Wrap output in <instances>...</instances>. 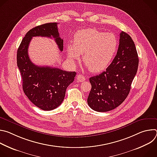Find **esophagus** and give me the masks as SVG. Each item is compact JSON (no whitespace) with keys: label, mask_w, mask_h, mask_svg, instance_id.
I'll return each mask as SVG.
<instances>
[{"label":"esophagus","mask_w":157,"mask_h":157,"mask_svg":"<svg viewBox=\"0 0 157 157\" xmlns=\"http://www.w3.org/2000/svg\"><path fill=\"white\" fill-rule=\"evenodd\" d=\"M77 79H78V81H79V82H83V81H85L86 78H85V77H84L83 75H78V76H77Z\"/></svg>","instance_id":"34e87169"}]
</instances>
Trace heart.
<instances>
[{
	"mask_svg": "<svg viewBox=\"0 0 157 157\" xmlns=\"http://www.w3.org/2000/svg\"><path fill=\"white\" fill-rule=\"evenodd\" d=\"M73 42L74 44H69L66 48L68 59L74 63L83 54V62L93 73L105 70L114 58L119 47L116 35L96 29L78 31L74 35Z\"/></svg>",
	"mask_w": 157,
	"mask_h": 157,
	"instance_id": "obj_1",
	"label": "heart"
}]
</instances>
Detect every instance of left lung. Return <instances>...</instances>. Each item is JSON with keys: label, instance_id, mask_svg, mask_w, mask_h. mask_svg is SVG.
<instances>
[{"label": "left lung", "instance_id": "8db88e82", "mask_svg": "<svg viewBox=\"0 0 157 157\" xmlns=\"http://www.w3.org/2000/svg\"><path fill=\"white\" fill-rule=\"evenodd\" d=\"M139 66L135 43L124 32L120 33L117 54L101 74L89 78L91 90L87 104L97 112H107L121 105L130 90Z\"/></svg>", "mask_w": 157, "mask_h": 157}]
</instances>
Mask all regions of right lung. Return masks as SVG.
Returning a JSON list of instances; mask_svg holds the SVG:
<instances>
[{
	"mask_svg": "<svg viewBox=\"0 0 157 157\" xmlns=\"http://www.w3.org/2000/svg\"><path fill=\"white\" fill-rule=\"evenodd\" d=\"M57 25L56 22L44 24L29 30L21 40L17 53L24 92L33 104L44 110L55 109L62 103L66 88L73 82L76 75L75 71L36 66L29 58L28 48L33 36H52L59 50L63 51V40L59 37Z\"/></svg>",
	"mask_w": 157,
	"mask_h": 157,
	"instance_id": "right-lung-1",
	"label": "right lung"
}]
</instances>
